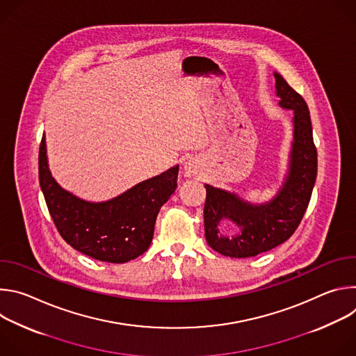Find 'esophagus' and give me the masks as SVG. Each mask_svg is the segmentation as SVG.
Segmentation results:
<instances>
[{"mask_svg": "<svg viewBox=\"0 0 356 356\" xmlns=\"http://www.w3.org/2000/svg\"><path fill=\"white\" fill-rule=\"evenodd\" d=\"M200 172V165L194 161V159H190V161H187L186 163H184V173L187 175V176H194V175H197Z\"/></svg>", "mask_w": 356, "mask_h": 356, "instance_id": "obj_1", "label": "esophagus"}]
</instances>
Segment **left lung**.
Here are the masks:
<instances>
[{
	"mask_svg": "<svg viewBox=\"0 0 356 356\" xmlns=\"http://www.w3.org/2000/svg\"><path fill=\"white\" fill-rule=\"evenodd\" d=\"M276 90L280 106L294 111V142L287 179L268 204L252 206L235 194L206 184L204 232L207 243L229 258H250L287 241L301 222L317 177V147L313 139L310 111L304 98L277 73ZM222 218L234 220L241 236L225 238L216 227Z\"/></svg>",
	"mask_w": 356,
	"mask_h": 356,
	"instance_id": "8db88e82",
	"label": "left lung"
}]
</instances>
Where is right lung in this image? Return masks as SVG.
I'll return each mask as SVG.
<instances>
[{
	"label": "right lung",
	"mask_w": 356,
	"mask_h": 356,
	"mask_svg": "<svg viewBox=\"0 0 356 356\" xmlns=\"http://www.w3.org/2000/svg\"><path fill=\"white\" fill-rule=\"evenodd\" d=\"M179 166L145 180L124 194L88 202L63 190L47 168L44 136L39 147V183L60 236L101 262L125 264L147 250L161 207L177 187Z\"/></svg>",
	"instance_id": "obj_1"
}]
</instances>
